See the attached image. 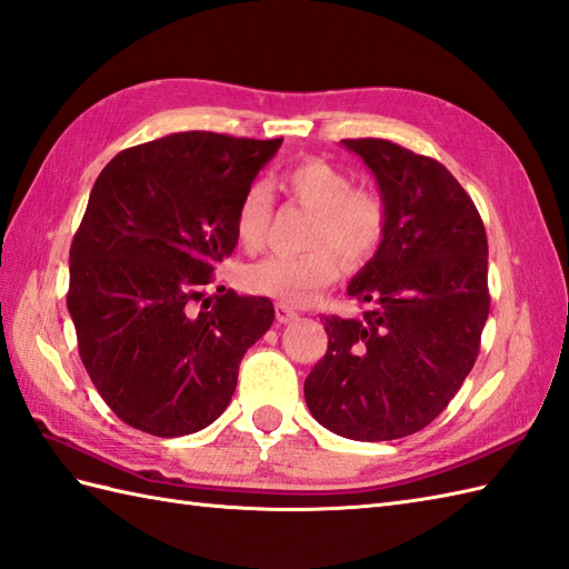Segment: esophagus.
<instances>
[{"label":"esophagus","instance_id":"1","mask_svg":"<svg viewBox=\"0 0 569 569\" xmlns=\"http://www.w3.org/2000/svg\"><path fill=\"white\" fill-rule=\"evenodd\" d=\"M293 320H298V312L293 308L283 306V302H279V306H276V322L288 325V322H293Z\"/></svg>","mask_w":569,"mask_h":569}]
</instances>
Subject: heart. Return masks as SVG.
Returning a JSON list of instances; mask_svg holds the SVG:
<instances>
[{"label":"heart","instance_id":"b5f03b06","mask_svg":"<svg viewBox=\"0 0 569 569\" xmlns=\"http://www.w3.org/2000/svg\"><path fill=\"white\" fill-rule=\"evenodd\" d=\"M281 189L315 210L306 254H271L249 263L242 286L249 293L269 296L288 306H310L341 273V260L361 267L371 259L386 234V208L373 193L356 189L345 169L325 160L290 164L279 177ZM271 220V193L252 183L234 210V234L244 249H259ZM340 254L337 256L336 252Z\"/></svg>","mask_w":569,"mask_h":569}]
</instances>
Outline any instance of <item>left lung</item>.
<instances>
[{
    "instance_id": "left-lung-1",
    "label": "left lung",
    "mask_w": 569,
    "mask_h": 569,
    "mask_svg": "<svg viewBox=\"0 0 569 569\" xmlns=\"http://www.w3.org/2000/svg\"><path fill=\"white\" fill-rule=\"evenodd\" d=\"M341 144L373 171L386 234L347 288L363 317H325L329 345L306 378V402L345 439L392 441L431 425L478 359L487 234L441 162L380 138Z\"/></svg>"
}]
</instances>
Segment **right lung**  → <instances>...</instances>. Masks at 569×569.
Here are the masks:
<instances>
[{
	"label": "right lung",
	"mask_w": 569,
	"mask_h": 569,
	"mask_svg": "<svg viewBox=\"0 0 569 569\" xmlns=\"http://www.w3.org/2000/svg\"><path fill=\"white\" fill-rule=\"evenodd\" d=\"M281 142L189 130L118 152L94 181L70 247L68 310L91 382L128 427L174 439L230 405L273 306L203 288Z\"/></svg>",
	"instance_id": "1"
}]
</instances>
